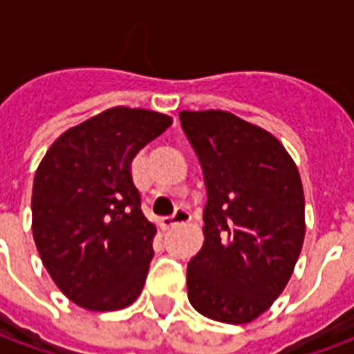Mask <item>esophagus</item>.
Instances as JSON below:
<instances>
[{
    "label": "esophagus",
    "instance_id": "1",
    "mask_svg": "<svg viewBox=\"0 0 354 354\" xmlns=\"http://www.w3.org/2000/svg\"><path fill=\"white\" fill-rule=\"evenodd\" d=\"M192 220V214L184 210V208H180L176 210V214L172 216V218H161L159 220V227L161 230H170V227H174V225H180V223H187Z\"/></svg>",
    "mask_w": 354,
    "mask_h": 354
}]
</instances>
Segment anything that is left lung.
I'll list each match as a JSON object with an SVG mask.
<instances>
[{
    "label": "left lung",
    "mask_w": 354,
    "mask_h": 354,
    "mask_svg": "<svg viewBox=\"0 0 354 354\" xmlns=\"http://www.w3.org/2000/svg\"><path fill=\"white\" fill-rule=\"evenodd\" d=\"M205 184V243L187 263L195 311L227 324L252 322L273 305L301 252L305 199L286 147L223 109L180 111Z\"/></svg>",
    "instance_id": "obj_1"
}]
</instances>
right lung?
<instances>
[{
  "label": "right lung",
  "mask_w": 354,
  "mask_h": 354,
  "mask_svg": "<svg viewBox=\"0 0 354 354\" xmlns=\"http://www.w3.org/2000/svg\"><path fill=\"white\" fill-rule=\"evenodd\" d=\"M172 117L115 106L62 132L35 170L32 233L60 292L88 311L136 301L157 230L140 208L131 165Z\"/></svg>",
  "instance_id": "right-lung-1"
}]
</instances>
